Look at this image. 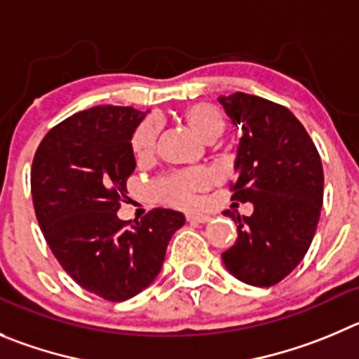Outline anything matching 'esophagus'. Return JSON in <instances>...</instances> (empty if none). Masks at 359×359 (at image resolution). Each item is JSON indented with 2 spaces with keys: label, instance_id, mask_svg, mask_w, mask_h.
Segmentation results:
<instances>
[{
  "label": "esophagus",
  "instance_id": "34e87169",
  "mask_svg": "<svg viewBox=\"0 0 359 359\" xmlns=\"http://www.w3.org/2000/svg\"><path fill=\"white\" fill-rule=\"evenodd\" d=\"M186 219L189 223H207L210 219V216H207V214H187Z\"/></svg>",
  "mask_w": 359,
  "mask_h": 359
}]
</instances>
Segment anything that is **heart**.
I'll use <instances>...</instances> for the list:
<instances>
[{"label":"heart","mask_w":359,"mask_h":359,"mask_svg":"<svg viewBox=\"0 0 359 359\" xmlns=\"http://www.w3.org/2000/svg\"><path fill=\"white\" fill-rule=\"evenodd\" d=\"M187 123L193 127L200 138L212 142L219 138L225 130V116L216 106L207 102L193 104L184 111ZM157 134H159V123L156 118H149L140 123L133 134L134 159L138 163L149 161L156 152ZM210 184V175L202 168L182 170V172H172L159 177L154 182V195L163 202L175 207H193L196 203V193L203 191Z\"/></svg>","instance_id":"heart-1"}]
</instances>
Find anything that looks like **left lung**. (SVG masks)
<instances>
[{
  "mask_svg": "<svg viewBox=\"0 0 359 359\" xmlns=\"http://www.w3.org/2000/svg\"><path fill=\"white\" fill-rule=\"evenodd\" d=\"M219 102L243 130L232 200L253 203L251 216L225 210L237 223V239L221 259L248 285H276L316 236L324 193L320 156L285 106L243 92L221 95Z\"/></svg>",
  "mask_w": 359,
  "mask_h": 359,
  "instance_id": "8db88e82",
  "label": "left lung"
}]
</instances>
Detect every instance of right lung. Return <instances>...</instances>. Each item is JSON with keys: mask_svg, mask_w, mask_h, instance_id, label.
Masks as SVG:
<instances>
[{"mask_svg": "<svg viewBox=\"0 0 359 359\" xmlns=\"http://www.w3.org/2000/svg\"><path fill=\"white\" fill-rule=\"evenodd\" d=\"M145 113L95 106L53 127L32 164V196L53 255L79 287L126 301L156 280L182 212L154 209L130 223L116 216L136 168L130 138Z\"/></svg>", "mask_w": 359, "mask_h": 359, "instance_id": "obj_1", "label": "right lung"}]
</instances>
